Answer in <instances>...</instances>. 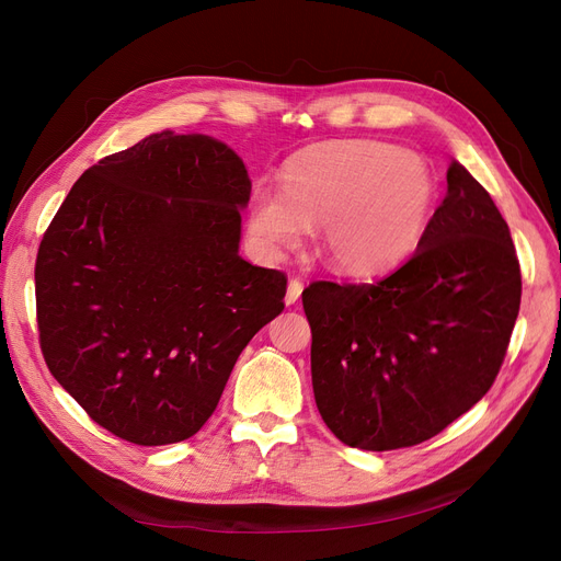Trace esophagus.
Here are the masks:
<instances>
[{
	"label": "esophagus",
	"mask_w": 561,
	"mask_h": 561,
	"mask_svg": "<svg viewBox=\"0 0 561 561\" xmlns=\"http://www.w3.org/2000/svg\"><path fill=\"white\" fill-rule=\"evenodd\" d=\"M302 288H305V284H302L300 279H290L284 302H286V305H296V302L300 300V296H302Z\"/></svg>",
	"instance_id": "obj_1"
}]
</instances>
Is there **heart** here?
<instances>
[{"instance_id":"b5f03b06","label":"heart","mask_w":561,"mask_h":561,"mask_svg":"<svg viewBox=\"0 0 561 561\" xmlns=\"http://www.w3.org/2000/svg\"><path fill=\"white\" fill-rule=\"evenodd\" d=\"M427 161L381 140L311 147L282 170V191L254 186L248 236L268 259L296 248L320 222V252L345 275L387 273L416 252L436 206Z\"/></svg>"}]
</instances>
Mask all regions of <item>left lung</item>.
I'll list each match as a JSON object with an SVG mask.
<instances>
[{
	"label": "left lung",
	"instance_id": "left-lung-1",
	"mask_svg": "<svg viewBox=\"0 0 561 561\" xmlns=\"http://www.w3.org/2000/svg\"><path fill=\"white\" fill-rule=\"evenodd\" d=\"M311 381L322 421L350 448L423 444L478 404L503 366L520 307L512 233L459 161L404 265L375 284L313 282Z\"/></svg>",
	"mask_w": 561,
	"mask_h": 561
}]
</instances>
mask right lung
<instances>
[{
  "label": "right lung",
  "mask_w": 561,
  "mask_h": 561,
  "mask_svg": "<svg viewBox=\"0 0 561 561\" xmlns=\"http://www.w3.org/2000/svg\"><path fill=\"white\" fill-rule=\"evenodd\" d=\"M252 182L204 134L161 131L88 168L47 227L36 309L49 373L136 446L193 436L286 277L239 254Z\"/></svg>",
  "instance_id": "obj_1"
}]
</instances>
